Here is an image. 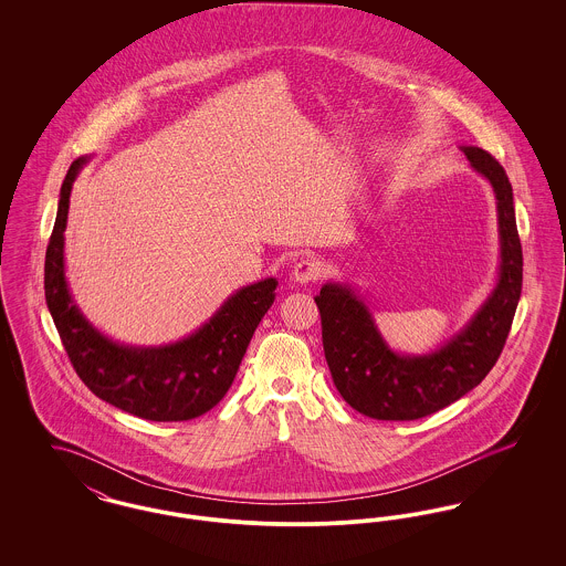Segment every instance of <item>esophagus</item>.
Wrapping results in <instances>:
<instances>
[{
  "mask_svg": "<svg viewBox=\"0 0 566 566\" xmlns=\"http://www.w3.org/2000/svg\"><path fill=\"white\" fill-rule=\"evenodd\" d=\"M323 275V265L318 259L307 256L296 261L295 268L291 271V277L298 282V284H307V282H316Z\"/></svg>",
  "mask_w": 566,
  "mask_h": 566,
  "instance_id": "obj_1",
  "label": "esophagus"
}]
</instances>
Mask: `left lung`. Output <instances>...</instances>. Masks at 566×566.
I'll return each mask as SVG.
<instances>
[{"label": "left lung", "mask_w": 566, "mask_h": 566, "mask_svg": "<svg viewBox=\"0 0 566 566\" xmlns=\"http://www.w3.org/2000/svg\"><path fill=\"white\" fill-rule=\"evenodd\" d=\"M471 167L492 185L499 212L501 268L480 312L439 350L422 356L386 346L369 307L346 284L314 296L323 323L324 358L344 401L376 420H418L464 397L499 360L522 293V243L512 182L492 155L462 146Z\"/></svg>", "instance_id": "obj_1"}]
</instances>
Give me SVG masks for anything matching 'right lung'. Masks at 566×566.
<instances>
[{
	"instance_id": "obj_1",
	"label": "right lung",
	"mask_w": 566,
	"mask_h": 566,
	"mask_svg": "<svg viewBox=\"0 0 566 566\" xmlns=\"http://www.w3.org/2000/svg\"><path fill=\"white\" fill-rule=\"evenodd\" d=\"M88 157L70 165L46 248L44 293L54 326L76 374L102 401L153 422H185L210 411L231 388L245 348L275 298L268 277L229 296L192 335L159 348L123 346L88 323L70 295L63 231L72 185Z\"/></svg>"
}]
</instances>
